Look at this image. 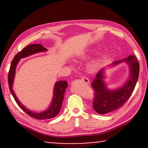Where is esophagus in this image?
<instances>
[{"mask_svg": "<svg viewBox=\"0 0 148 148\" xmlns=\"http://www.w3.org/2000/svg\"><path fill=\"white\" fill-rule=\"evenodd\" d=\"M82 81L84 82V83H86V84H89L90 83L89 79L87 78V77H82Z\"/></svg>", "mask_w": 148, "mask_h": 148, "instance_id": "obj_1", "label": "esophagus"}]
</instances>
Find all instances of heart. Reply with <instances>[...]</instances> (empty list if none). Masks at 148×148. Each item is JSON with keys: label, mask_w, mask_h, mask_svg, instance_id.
Instances as JSON below:
<instances>
[{"label": "heart", "mask_w": 148, "mask_h": 148, "mask_svg": "<svg viewBox=\"0 0 148 148\" xmlns=\"http://www.w3.org/2000/svg\"><path fill=\"white\" fill-rule=\"evenodd\" d=\"M91 54V51H85L83 53H80L78 56L77 57V59H84L88 57ZM69 66L70 68H73V64L72 63H69ZM101 64V59L99 57H96V58L91 60V61L89 62L87 64V69L90 72H95L100 68Z\"/></svg>", "instance_id": "heart-1"}]
</instances>
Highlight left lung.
<instances>
[{"mask_svg":"<svg viewBox=\"0 0 148 148\" xmlns=\"http://www.w3.org/2000/svg\"><path fill=\"white\" fill-rule=\"evenodd\" d=\"M124 62L129 66L130 74L125 83L116 89H110L106 82V71ZM140 66L136 57L133 55L127 58L114 61L103 67L92 81L91 86L95 90L93 109L99 114L110 113L121 107L131 97L136 86L139 76Z\"/></svg>","mask_w":148,"mask_h":148,"instance_id":"obj_1","label":"left lung"}]
</instances>
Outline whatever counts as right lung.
<instances>
[{"mask_svg": "<svg viewBox=\"0 0 148 148\" xmlns=\"http://www.w3.org/2000/svg\"><path fill=\"white\" fill-rule=\"evenodd\" d=\"M47 51V49L46 47L42 46V45L41 44L28 45L24 49H22L21 51L16 54V56L14 57L13 61L11 62L10 69L8 73L9 89L15 101L17 102V104H18V106L25 112H26L30 116L36 119H48L53 118V117H55L58 115L61 108V106L64 99V92L67 87H68V83L66 81H58L56 82L53 87V98H52L51 103H50L47 109L40 112H34L27 108L19 101L18 98L16 97L13 89V84L14 82L15 75H16V68L20 60L29 56H31L32 55Z\"/></svg>", "mask_w": 148, "mask_h": 148, "instance_id": "add662e5", "label": "right lung"}]
</instances>
